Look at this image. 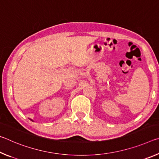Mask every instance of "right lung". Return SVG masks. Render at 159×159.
<instances>
[{"label": "right lung", "mask_w": 159, "mask_h": 159, "mask_svg": "<svg viewBox=\"0 0 159 159\" xmlns=\"http://www.w3.org/2000/svg\"><path fill=\"white\" fill-rule=\"evenodd\" d=\"M30 120H32V121H33V120H32V119H30Z\"/></svg>", "instance_id": "right-lung-1"}]
</instances>
